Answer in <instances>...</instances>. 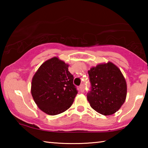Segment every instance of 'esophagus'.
I'll return each mask as SVG.
<instances>
[{
  "mask_svg": "<svg viewBox=\"0 0 148 148\" xmlns=\"http://www.w3.org/2000/svg\"><path fill=\"white\" fill-rule=\"evenodd\" d=\"M79 90H80V91H81V92H84V84L80 85Z\"/></svg>",
  "mask_w": 148,
  "mask_h": 148,
  "instance_id": "1",
  "label": "esophagus"
}]
</instances>
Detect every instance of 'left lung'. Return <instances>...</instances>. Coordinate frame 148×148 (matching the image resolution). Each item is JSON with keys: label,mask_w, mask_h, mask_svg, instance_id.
Here are the masks:
<instances>
[{"label": "left lung", "mask_w": 148, "mask_h": 148, "mask_svg": "<svg viewBox=\"0 0 148 148\" xmlns=\"http://www.w3.org/2000/svg\"><path fill=\"white\" fill-rule=\"evenodd\" d=\"M91 91L87 95L90 106L104 116L116 113L127 97V83L118 67L108 62L88 71Z\"/></svg>", "instance_id": "1"}]
</instances>
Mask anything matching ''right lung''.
<instances>
[{
	"instance_id": "right-lung-1",
	"label": "right lung",
	"mask_w": 148,
	"mask_h": 148,
	"mask_svg": "<svg viewBox=\"0 0 148 148\" xmlns=\"http://www.w3.org/2000/svg\"><path fill=\"white\" fill-rule=\"evenodd\" d=\"M69 64L54 57L42 64L32 79L31 94L44 113L59 114L72 106L77 94Z\"/></svg>"
}]
</instances>
